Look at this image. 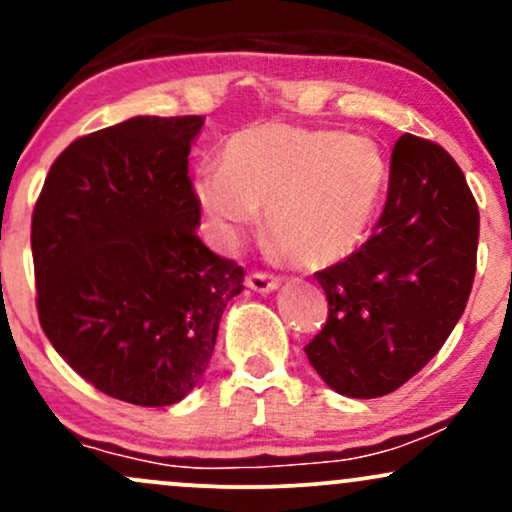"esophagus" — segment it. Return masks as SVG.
Wrapping results in <instances>:
<instances>
[{"mask_svg": "<svg viewBox=\"0 0 512 512\" xmlns=\"http://www.w3.org/2000/svg\"><path fill=\"white\" fill-rule=\"evenodd\" d=\"M245 284H248L250 289L257 291V293H272V291L279 289L281 279H279V276H274V274L255 272V274H250L248 279H245Z\"/></svg>", "mask_w": 512, "mask_h": 512, "instance_id": "esophagus-1", "label": "esophagus"}]
</instances>
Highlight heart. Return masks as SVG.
Here are the masks:
<instances>
[{
	"mask_svg": "<svg viewBox=\"0 0 512 512\" xmlns=\"http://www.w3.org/2000/svg\"><path fill=\"white\" fill-rule=\"evenodd\" d=\"M385 178L373 139L267 122L233 134L223 163L195 170L192 192L221 248H233L264 209L267 236L286 260L325 267L356 248Z\"/></svg>",
	"mask_w": 512,
	"mask_h": 512,
	"instance_id": "1",
	"label": "heart"
}]
</instances>
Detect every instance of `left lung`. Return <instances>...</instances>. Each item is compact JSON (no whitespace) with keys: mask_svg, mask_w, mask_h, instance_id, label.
<instances>
[{"mask_svg":"<svg viewBox=\"0 0 512 512\" xmlns=\"http://www.w3.org/2000/svg\"><path fill=\"white\" fill-rule=\"evenodd\" d=\"M479 209L443 146L404 134L373 236L315 274L327 322L305 346L334 392L383 397L438 354L464 313L477 272Z\"/></svg>","mask_w":512,"mask_h":512,"instance_id":"left-lung-1","label":"left lung"}]
</instances>
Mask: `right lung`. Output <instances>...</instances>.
I'll return each instance as SVG.
<instances>
[{"label": "right lung", "mask_w": 512, "mask_h": 512, "mask_svg": "<svg viewBox=\"0 0 512 512\" xmlns=\"http://www.w3.org/2000/svg\"><path fill=\"white\" fill-rule=\"evenodd\" d=\"M202 115H142L72 142L33 209L40 327L86 383L139 407L192 392L243 267L197 236Z\"/></svg>", "instance_id": "right-lung-1"}]
</instances>
